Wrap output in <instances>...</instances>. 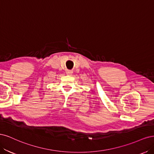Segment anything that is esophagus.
Here are the masks:
<instances>
[{"mask_svg": "<svg viewBox=\"0 0 154 154\" xmlns=\"http://www.w3.org/2000/svg\"><path fill=\"white\" fill-rule=\"evenodd\" d=\"M66 74H68V75H71V74L73 73V71L72 70H66Z\"/></svg>", "mask_w": 154, "mask_h": 154, "instance_id": "obj_1", "label": "esophagus"}]
</instances>
